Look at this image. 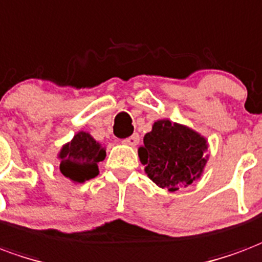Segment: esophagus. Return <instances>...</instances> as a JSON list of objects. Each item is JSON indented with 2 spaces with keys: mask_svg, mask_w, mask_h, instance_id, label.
I'll return each mask as SVG.
<instances>
[{
  "mask_svg": "<svg viewBox=\"0 0 262 262\" xmlns=\"http://www.w3.org/2000/svg\"><path fill=\"white\" fill-rule=\"evenodd\" d=\"M139 141H140V136L136 133V135H133V136H130L129 139H126L125 144L132 147H136L137 144H139Z\"/></svg>",
  "mask_w": 262,
  "mask_h": 262,
  "instance_id": "1",
  "label": "esophagus"
}]
</instances>
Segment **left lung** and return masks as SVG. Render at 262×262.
Instances as JSON below:
<instances>
[{"mask_svg":"<svg viewBox=\"0 0 262 262\" xmlns=\"http://www.w3.org/2000/svg\"><path fill=\"white\" fill-rule=\"evenodd\" d=\"M143 143L139 147V158L147 176L158 187L176 191L204 173L210 157L208 141L189 126L158 119Z\"/></svg>","mask_w":262,"mask_h":262,"instance_id":"8db88e82","label":"left lung"}]
</instances>
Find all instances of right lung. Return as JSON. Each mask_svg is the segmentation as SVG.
Listing matches in <instances>:
<instances>
[{
  "mask_svg": "<svg viewBox=\"0 0 262 262\" xmlns=\"http://www.w3.org/2000/svg\"><path fill=\"white\" fill-rule=\"evenodd\" d=\"M105 147L89 132H77L58 152L59 170L73 183H84L98 175V164L105 158Z\"/></svg>",
  "mask_w": 262,
  "mask_h": 262,
  "instance_id": "add662e5",
  "label": "right lung"
}]
</instances>
